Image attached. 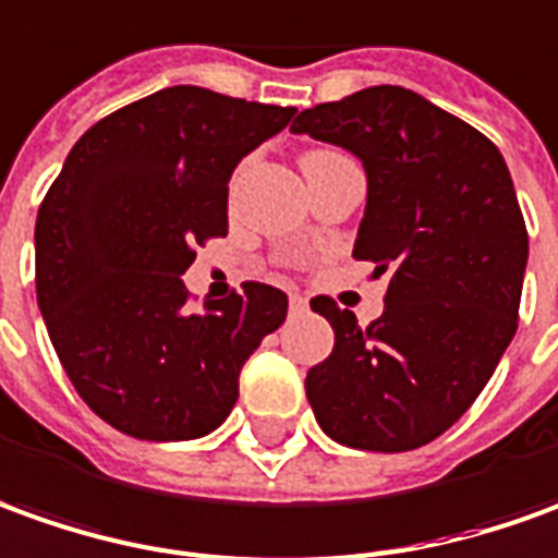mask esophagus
Here are the masks:
<instances>
[{
    "mask_svg": "<svg viewBox=\"0 0 558 558\" xmlns=\"http://www.w3.org/2000/svg\"><path fill=\"white\" fill-rule=\"evenodd\" d=\"M291 316H303V313H306V306H310V303H306V298H301V294H291Z\"/></svg>",
    "mask_w": 558,
    "mask_h": 558,
    "instance_id": "34e87169",
    "label": "esophagus"
}]
</instances>
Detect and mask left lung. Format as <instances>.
<instances>
[{
  "mask_svg": "<svg viewBox=\"0 0 558 558\" xmlns=\"http://www.w3.org/2000/svg\"><path fill=\"white\" fill-rule=\"evenodd\" d=\"M355 155L367 175L355 260L389 276L386 310H313L333 352L306 374L322 432L371 452H407L474 403L517 333L529 233L501 151L425 96L379 84L291 124Z\"/></svg>",
  "mask_w": 558,
  "mask_h": 558,
  "instance_id": "8db88e82",
  "label": "left lung"
}]
</instances>
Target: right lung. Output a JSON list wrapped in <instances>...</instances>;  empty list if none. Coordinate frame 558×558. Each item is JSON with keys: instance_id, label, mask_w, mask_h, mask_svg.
<instances>
[{"instance_id": "obj_1", "label": "right lung", "mask_w": 558, "mask_h": 558, "mask_svg": "<svg viewBox=\"0 0 558 558\" xmlns=\"http://www.w3.org/2000/svg\"><path fill=\"white\" fill-rule=\"evenodd\" d=\"M298 109L206 87H167L94 124L69 151L36 218V294L84 403L140 440L215 432L240 371L286 322V291L187 310L194 245L228 233L233 169Z\"/></svg>"}]
</instances>
